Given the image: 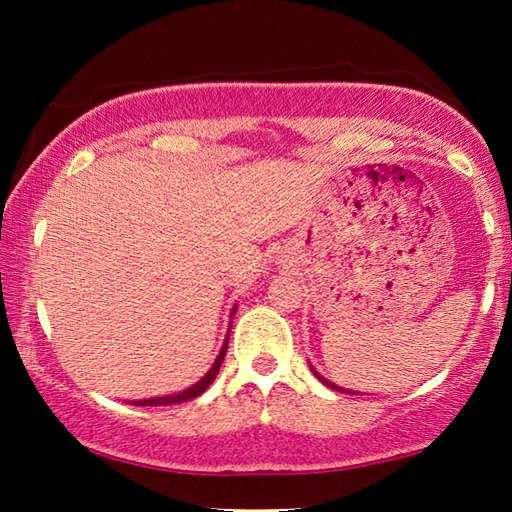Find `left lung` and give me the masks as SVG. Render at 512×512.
Returning a JSON list of instances; mask_svg holds the SVG:
<instances>
[{
    "mask_svg": "<svg viewBox=\"0 0 512 512\" xmlns=\"http://www.w3.org/2000/svg\"><path fill=\"white\" fill-rule=\"evenodd\" d=\"M309 368H311V372H314V375L320 379V381H323V384L325 386H329V388H332V391H339V393H352V395H357V393H354V391H348V388H343V386H336V384H332V381H329V379H325L323 375H318V372H316V368L314 366H311V363H309Z\"/></svg>",
    "mask_w": 512,
    "mask_h": 512,
    "instance_id": "obj_1",
    "label": "left lung"
}]
</instances>
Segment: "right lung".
I'll list each match as a JSON object with an SVG mask.
<instances>
[{
    "label": "right lung",
    "instance_id": "1",
    "mask_svg": "<svg viewBox=\"0 0 512 512\" xmlns=\"http://www.w3.org/2000/svg\"><path fill=\"white\" fill-rule=\"evenodd\" d=\"M235 311H237V305L232 307V311H230V318L235 316ZM228 341H230V329H228V334H225L223 348H221V352H219V354H216V359H214V363H212V368L207 370L205 375H203L201 379H198L194 386H189V388H185V391H180V393L164 395V397H149V400H135V402H131V404H135V406H169V404H180V402L194 400V397L203 395V393L207 391V388H210L212 381L216 379V375H219V368H221V363H223L225 350H228Z\"/></svg>",
    "mask_w": 512,
    "mask_h": 512
}]
</instances>
